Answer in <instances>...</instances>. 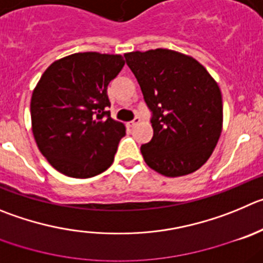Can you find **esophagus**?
<instances>
[{
    "label": "esophagus",
    "instance_id": "obj_1",
    "mask_svg": "<svg viewBox=\"0 0 263 263\" xmlns=\"http://www.w3.org/2000/svg\"><path fill=\"white\" fill-rule=\"evenodd\" d=\"M140 122H141V118H140V117H135L134 119H132L128 124H129V127H135V126H137V124H139Z\"/></svg>",
    "mask_w": 263,
    "mask_h": 263
}]
</instances>
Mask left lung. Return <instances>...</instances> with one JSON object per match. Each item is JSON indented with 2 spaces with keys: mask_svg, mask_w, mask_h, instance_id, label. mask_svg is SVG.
<instances>
[{
  "mask_svg": "<svg viewBox=\"0 0 263 263\" xmlns=\"http://www.w3.org/2000/svg\"><path fill=\"white\" fill-rule=\"evenodd\" d=\"M151 110L144 161L165 176L195 173L212 156L223 122L222 95L202 65L168 49L124 54Z\"/></svg>",
  "mask_w": 263,
  "mask_h": 263,
  "instance_id": "left-lung-1",
  "label": "left lung"
}]
</instances>
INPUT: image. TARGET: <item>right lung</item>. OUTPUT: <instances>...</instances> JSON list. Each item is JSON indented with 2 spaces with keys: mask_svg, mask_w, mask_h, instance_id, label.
Wrapping results in <instances>:
<instances>
[{
  "mask_svg": "<svg viewBox=\"0 0 263 263\" xmlns=\"http://www.w3.org/2000/svg\"><path fill=\"white\" fill-rule=\"evenodd\" d=\"M118 54H71L51 63L32 93V132L60 173L87 179L114 161L126 127L110 117L107 85L123 68Z\"/></svg>",
  "mask_w": 263,
  "mask_h": 263,
  "instance_id": "right-lung-1",
  "label": "right lung"
}]
</instances>
